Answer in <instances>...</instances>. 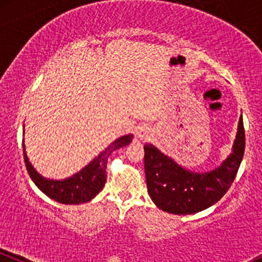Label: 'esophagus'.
Here are the masks:
<instances>
[{
    "instance_id": "esophagus-1",
    "label": "esophagus",
    "mask_w": 262,
    "mask_h": 262,
    "mask_svg": "<svg viewBox=\"0 0 262 262\" xmlns=\"http://www.w3.org/2000/svg\"><path fill=\"white\" fill-rule=\"evenodd\" d=\"M150 133H151L150 128H149V126H146V125L139 126V128H138V130H137L138 138H140L142 140L148 139V138L150 137Z\"/></svg>"
}]
</instances>
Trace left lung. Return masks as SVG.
Instances as JSON below:
<instances>
[{"label":"left lung","mask_w":262,"mask_h":262,"mask_svg":"<svg viewBox=\"0 0 262 262\" xmlns=\"http://www.w3.org/2000/svg\"><path fill=\"white\" fill-rule=\"evenodd\" d=\"M232 149L220 168L210 173L194 174L160 153L153 144H145L144 168L151 200L159 209L175 215L194 214L214 205L230 189L243 160L245 151L243 117L238 120Z\"/></svg>","instance_id":"obj_1"}]
</instances>
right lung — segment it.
<instances>
[{"mask_svg": "<svg viewBox=\"0 0 262 262\" xmlns=\"http://www.w3.org/2000/svg\"><path fill=\"white\" fill-rule=\"evenodd\" d=\"M133 134L118 138L116 142L100 153L92 163H89L84 169L77 173L76 175L64 180H48L42 178L37 173L28 162V158L24 150V159L28 174L31 179L36 184L37 188L42 192H45L51 199L58 201L62 204H82L87 203L96 196L102 190L103 186L107 182V160L112 151L118 148H122L132 142ZM25 149V145H24Z\"/></svg>", "mask_w": 262, "mask_h": 262, "instance_id": "add662e5", "label": "right lung"}]
</instances>
